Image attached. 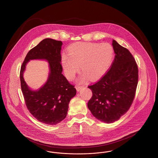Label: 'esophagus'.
Listing matches in <instances>:
<instances>
[{
	"label": "esophagus",
	"instance_id": "esophagus-1",
	"mask_svg": "<svg viewBox=\"0 0 158 158\" xmlns=\"http://www.w3.org/2000/svg\"><path fill=\"white\" fill-rule=\"evenodd\" d=\"M82 88H83V86H76V90H77V91H80Z\"/></svg>",
	"mask_w": 158,
	"mask_h": 158
}]
</instances>
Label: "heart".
Instances as JSON below:
<instances>
[{
	"label": "heart",
	"mask_w": 158,
	"mask_h": 158,
	"mask_svg": "<svg viewBox=\"0 0 158 158\" xmlns=\"http://www.w3.org/2000/svg\"><path fill=\"white\" fill-rule=\"evenodd\" d=\"M68 55L63 53L61 62L66 76L73 79L80 69L83 72L77 82H86L100 79L110 68L114 58V50L111 44L104 43L78 42L70 45Z\"/></svg>",
	"instance_id": "heart-1"
}]
</instances>
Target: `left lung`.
Wrapping results in <instances>:
<instances>
[{
  "mask_svg": "<svg viewBox=\"0 0 158 158\" xmlns=\"http://www.w3.org/2000/svg\"><path fill=\"white\" fill-rule=\"evenodd\" d=\"M115 56L110 69L100 81L88 88L92 97L88 107L98 120L111 123L119 120L131 107L138 82V68L126 48L113 40Z\"/></svg>",
  "mask_w": 158,
  "mask_h": 158,
  "instance_id": "1",
  "label": "left lung"
}]
</instances>
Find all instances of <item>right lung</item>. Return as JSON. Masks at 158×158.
Segmentation results:
<instances>
[{
  "label": "right lung",
  "mask_w": 158,
  "mask_h": 158,
  "mask_svg": "<svg viewBox=\"0 0 158 158\" xmlns=\"http://www.w3.org/2000/svg\"><path fill=\"white\" fill-rule=\"evenodd\" d=\"M62 44L61 41L49 38L42 40L27 53L20 73L21 89L28 110L37 120L49 125H56L66 118L70 101L76 94L74 86L62 73ZM35 59L48 61L50 68L47 82L37 90L30 89L23 78L27 63Z\"/></svg>",
  "instance_id": "1"
}]
</instances>
